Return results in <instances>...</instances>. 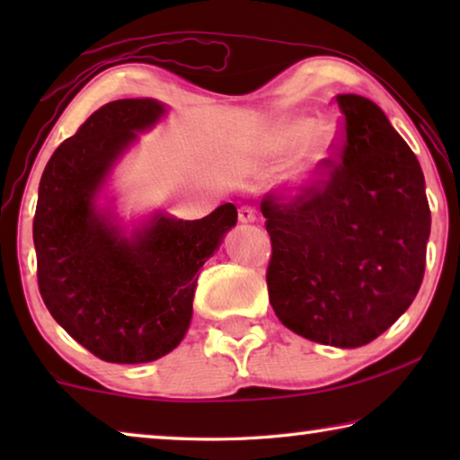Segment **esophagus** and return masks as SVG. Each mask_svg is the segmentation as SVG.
Wrapping results in <instances>:
<instances>
[{"label":"esophagus","instance_id":"esophagus-1","mask_svg":"<svg viewBox=\"0 0 460 460\" xmlns=\"http://www.w3.org/2000/svg\"><path fill=\"white\" fill-rule=\"evenodd\" d=\"M239 221L241 223H255L258 221V215H255V208L252 207H241L239 208Z\"/></svg>","mask_w":460,"mask_h":460}]
</instances>
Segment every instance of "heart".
<instances>
[{"label":"heart","instance_id":"b5f03b06","mask_svg":"<svg viewBox=\"0 0 460 460\" xmlns=\"http://www.w3.org/2000/svg\"><path fill=\"white\" fill-rule=\"evenodd\" d=\"M339 139L341 129L337 121L290 115L278 121L270 131L263 154L271 160H284L294 154L290 166L282 174V186L288 192H305L323 178Z\"/></svg>","mask_w":460,"mask_h":460}]
</instances>
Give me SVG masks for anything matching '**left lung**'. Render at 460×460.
<instances>
[{"mask_svg":"<svg viewBox=\"0 0 460 460\" xmlns=\"http://www.w3.org/2000/svg\"><path fill=\"white\" fill-rule=\"evenodd\" d=\"M345 142L329 181L261 200L271 239L268 294L284 326L341 349L367 345L420 290L430 207L420 162L385 113L337 95Z\"/></svg>","mask_w":460,"mask_h":460,"instance_id":"8db88e82","label":"left lung"}]
</instances>
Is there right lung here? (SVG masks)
<instances>
[{"mask_svg": "<svg viewBox=\"0 0 460 460\" xmlns=\"http://www.w3.org/2000/svg\"><path fill=\"white\" fill-rule=\"evenodd\" d=\"M166 113L155 99L97 109L46 164L34 215L38 288L49 313L95 357L147 363L172 351L192 318L199 270L237 223L231 202L197 221L154 213L134 229L99 207L113 166Z\"/></svg>", "mask_w": 460, "mask_h": 460, "instance_id": "add662e5", "label": "right lung"}]
</instances>
